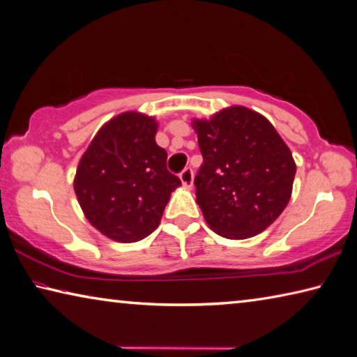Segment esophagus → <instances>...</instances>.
<instances>
[{
	"instance_id": "esophagus-1",
	"label": "esophagus",
	"mask_w": 357,
	"mask_h": 357,
	"mask_svg": "<svg viewBox=\"0 0 357 357\" xmlns=\"http://www.w3.org/2000/svg\"><path fill=\"white\" fill-rule=\"evenodd\" d=\"M180 180H182V185L185 188H191L192 186V169L191 167H186L180 174Z\"/></svg>"
}]
</instances>
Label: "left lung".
Wrapping results in <instances>:
<instances>
[{"instance_id": "8db88e82", "label": "left lung", "mask_w": 357, "mask_h": 357, "mask_svg": "<svg viewBox=\"0 0 357 357\" xmlns=\"http://www.w3.org/2000/svg\"><path fill=\"white\" fill-rule=\"evenodd\" d=\"M204 165L196 202L218 236L243 241L275 221L293 192L296 162L264 115L231 106L192 120Z\"/></svg>"}]
</instances>
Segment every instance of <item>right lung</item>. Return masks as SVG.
<instances>
[{"label":"right lung","instance_id":"right-lung-1","mask_svg":"<svg viewBox=\"0 0 357 357\" xmlns=\"http://www.w3.org/2000/svg\"><path fill=\"white\" fill-rule=\"evenodd\" d=\"M155 116L130 110L104 123L82 155L74 191L85 218L115 242L131 243L160 225L182 182L166 167Z\"/></svg>","mask_w":357,"mask_h":357}]
</instances>
